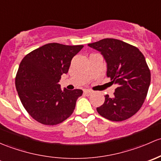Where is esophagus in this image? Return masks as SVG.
Instances as JSON below:
<instances>
[{"instance_id":"obj_1","label":"esophagus","mask_w":161,"mask_h":161,"mask_svg":"<svg viewBox=\"0 0 161 161\" xmlns=\"http://www.w3.org/2000/svg\"><path fill=\"white\" fill-rule=\"evenodd\" d=\"M84 94H85V95L89 96V95H91V94H92L93 92H92V91H91V90H84Z\"/></svg>"}]
</instances>
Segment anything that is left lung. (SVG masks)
I'll return each instance as SVG.
<instances>
[{
    "instance_id": "8db88e82",
    "label": "left lung",
    "mask_w": 161,
    "mask_h": 161,
    "mask_svg": "<svg viewBox=\"0 0 161 161\" xmlns=\"http://www.w3.org/2000/svg\"><path fill=\"white\" fill-rule=\"evenodd\" d=\"M101 53L107 64V77L118 87L113 97L105 96L97 108L99 115L114 122L135 115L143 104L150 84V71L138 48L115 39L88 44Z\"/></svg>"
}]
</instances>
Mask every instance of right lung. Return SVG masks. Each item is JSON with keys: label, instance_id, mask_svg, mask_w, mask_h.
<instances>
[{"label": "right lung", "instance_id": "obj_1", "mask_svg": "<svg viewBox=\"0 0 161 161\" xmlns=\"http://www.w3.org/2000/svg\"><path fill=\"white\" fill-rule=\"evenodd\" d=\"M83 47L48 43L31 51L20 63L16 89L25 110L37 122L54 125L72 115L83 91H61L59 82Z\"/></svg>", "mask_w": 161, "mask_h": 161}]
</instances>
